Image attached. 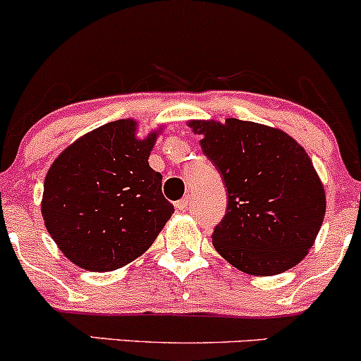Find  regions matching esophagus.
<instances>
[{
    "label": "esophagus",
    "instance_id": "34e87169",
    "mask_svg": "<svg viewBox=\"0 0 361 361\" xmlns=\"http://www.w3.org/2000/svg\"><path fill=\"white\" fill-rule=\"evenodd\" d=\"M190 202H192V200H190V197H185V198H181V200H178L175 205H176L178 210H183V212H185V210L190 209Z\"/></svg>",
    "mask_w": 361,
    "mask_h": 361
}]
</instances>
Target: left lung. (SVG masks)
<instances>
[{
  "label": "left lung",
  "mask_w": 361,
  "mask_h": 361,
  "mask_svg": "<svg viewBox=\"0 0 361 361\" xmlns=\"http://www.w3.org/2000/svg\"><path fill=\"white\" fill-rule=\"evenodd\" d=\"M222 175L227 210L215 251L247 275L271 276L307 256L326 214V193L305 149L275 127L246 120H190Z\"/></svg>",
  "instance_id": "obj_1"
}]
</instances>
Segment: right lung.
<instances>
[{"label": "right lung", "instance_id": "add662e5", "mask_svg": "<svg viewBox=\"0 0 361 361\" xmlns=\"http://www.w3.org/2000/svg\"><path fill=\"white\" fill-rule=\"evenodd\" d=\"M161 130L139 139L134 118L115 120L74 140L49 168L45 229L82 270L114 271L142 256L175 212L147 161Z\"/></svg>", "mask_w": 361, "mask_h": 361}]
</instances>
